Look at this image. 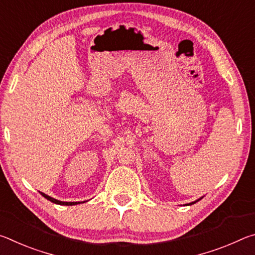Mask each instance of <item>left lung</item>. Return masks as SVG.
<instances>
[{
    "label": "left lung",
    "mask_w": 255,
    "mask_h": 255,
    "mask_svg": "<svg viewBox=\"0 0 255 255\" xmlns=\"http://www.w3.org/2000/svg\"><path fill=\"white\" fill-rule=\"evenodd\" d=\"M192 204H195V202H191V204H189V205H192Z\"/></svg>",
    "instance_id": "obj_1"
}]
</instances>
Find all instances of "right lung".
Listing matches in <instances>:
<instances>
[{
  "instance_id": "add662e5",
  "label": "right lung",
  "mask_w": 255,
  "mask_h": 255,
  "mask_svg": "<svg viewBox=\"0 0 255 255\" xmlns=\"http://www.w3.org/2000/svg\"><path fill=\"white\" fill-rule=\"evenodd\" d=\"M41 195L44 196L47 200H49V201L54 202V204H57V205L73 206V205H77V204H80V202H65V201H59V200H56V199H54V198H51V197H49V196H47V195H45V193H42V192H41Z\"/></svg>"
}]
</instances>
